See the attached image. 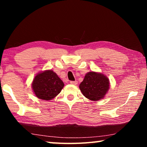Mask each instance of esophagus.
Segmentation results:
<instances>
[{
  "instance_id": "1",
  "label": "esophagus",
  "mask_w": 147,
  "mask_h": 147,
  "mask_svg": "<svg viewBox=\"0 0 147 147\" xmlns=\"http://www.w3.org/2000/svg\"><path fill=\"white\" fill-rule=\"evenodd\" d=\"M70 84H73V85H76V84H78V82H77V81H71Z\"/></svg>"
}]
</instances>
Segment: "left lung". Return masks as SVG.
<instances>
[{
    "label": "left lung",
    "instance_id": "8db88e82",
    "mask_svg": "<svg viewBox=\"0 0 147 147\" xmlns=\"http://www.w3.org/2000/svg\"><path fill=\"white\" fill-rule=\"evenodd\" d=\"M109 80L104 74L89 72L86 74L80 89L87 98L96 101L102 98L109 89Z\"/></svg>",
    "mask_w": 147,
    "mask_h": 147
}]
</instances>
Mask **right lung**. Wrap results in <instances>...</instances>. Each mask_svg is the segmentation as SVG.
Here are the masks:
<instances>
[{
	"label": "right lung",
	"instance_id": "right-lung-1",
	"mask_svg": "<svg viewBox=\"0 0 147 147\" xmlns=\"http://www.w3.org/2000/svg\"><path fill=\"white\" fill-rule=\"evenodd\" d=\"M32 85L37 97L49 100L60 93L64 84L56 73L48 70L35 76Z\"/></svg>",
	"mask_w": 147,
	"mask_h": 147
}]
</instances>
